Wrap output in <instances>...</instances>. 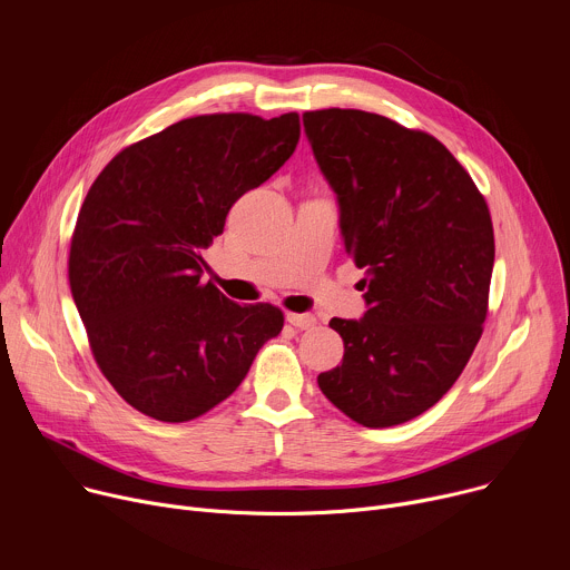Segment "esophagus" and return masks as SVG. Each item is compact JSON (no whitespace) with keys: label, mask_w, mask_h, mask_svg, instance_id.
Here are the masks:
<instances>
[{"label":"esophagus","mask_w":570,"mask_h":570,"mask_svg":"<svg viewBox=\"0 0 570 570\" xmlns=\"http://www.w3.org/2000/svg\"><path fill=\"white\" fill-rule=\"evenodd\" d=\"M286 320L295 330H311L315 324V315L311 313H286Z\"/></svg>","instance_id":"obj_1"}]
</instances>
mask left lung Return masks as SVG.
Wrapping results in <instances>:
<instances>
[{"mask_svg":"<svg viewBox=\"0 0 570 570\" xmlns=\"http://www.w3.org/2000/svg\"><path fill=\"white\" fill-rule=\"evenodd\" d=\"M302 119L370 304L358 322H330L345 356L317 385L350 420L396 426L451 390L482 336L492 214L466 169L424 130L343 108Z\"/></svg>","mask_w":570,"mask_h":570,"instance_id":"obj_1","label":"left lung"}]
</instances>
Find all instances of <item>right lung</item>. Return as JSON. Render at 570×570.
<instances>
[{"instance_id":"obj_1","label":"right lung","mask_w":570,"mask_h":570,"mask_svg":"<svg viewBox=\"0 0 570 570\" xmlns=\"http://www.w3.org/2000/svg\"><path fill=\"white\" fill-rule=\"evenodd\" d=\"M297 141V112L198 115L126 146L92 183L69 288L99 370L135 411L167 424L205 415L282 332V308L234 304L200 275L229 207Z\"/></svg>"}]
</instances>
